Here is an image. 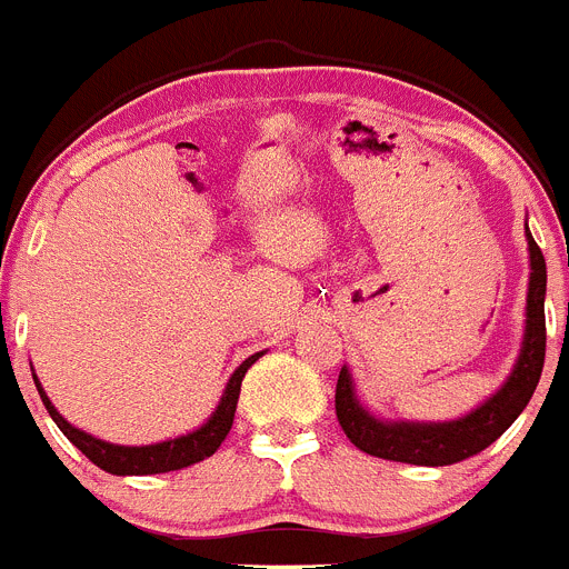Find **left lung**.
Here are the masks:
<instances>
[{
    "mask_svg": "<svg viewBox=\"0 0 569 569\" xmlns=\"http://www.w3.org/2000/svg\"><path fill=\"white\" fill-rule=\"evenodd\" d=\"M527 244H530V293H527V333L521 345V356L512 367L510 379L490 401L472 410L470 416L447 425H385L373 419L365 407L356 401L353 381L341 367L339 381H336V419L347 439L359 450L387 461H405V465L445 467L456 461L479 456L485 447L505 433L512 421L530 401L532 390L541 379L547 347V325H545V290H547V264L541 248L527 230Z\"/></svg>",
    "mask_w": 569,
    "mask_h": 569,
    "instance_id": "left-lung-1",
    "label": "left lung"
}]
</instances>
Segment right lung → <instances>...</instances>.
I'll return each instance as SVG.
<instances>
[{"label": "right lung", "instance_id": "obj_1", "mask_svg": "<svg viewBox=\"0 0 569 569\" xmlns=\"http://www.w3.org/2000/svg\"><path fill=\"white\" fill-rule=\"evenodd\" d=\"M261 353H256V356H250V359L241 361L239 370L230 376L228 390H224L222 401H219L216 413L208 419V425L199 427L196 433L179 436V439H170V441H162V445H148V447L108 445V441H99V439H93V436L82 433V430H77L73 425H68V421L57 413V407L50 405V399L44 396V390H42V385L37 381V376H33V381H37V390H39V396H42L44 407H48L50 419L57 421L59 430H62V433L68 436V439L73 441V445H77L90 461H93V465L102 467L104 472H113V476H153V472L182 470V467L196 465V461L208 459V456H213L216 450L222 447V441L228 439V433H230V427H233L241 379H244V373H248L250 365H253Z\"/></svg>", "mask_w": 569, "mask_h": 569}]
</instances>
